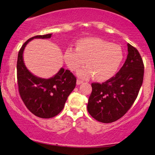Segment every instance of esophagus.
I'll list each match as a JSON object with an SVG mask.
<instances>
[{"instance_id":"34e87169","label":"esophagus","mask_w":155,"mask_h":155,"mask_svg":"<svg viewBox=\"0 0 155 155\" xmlns=\"http://www.w3.org/2000/svg\"><path fill=\"white\" fill-rule=\"evenodd\" d=\"M82 83H83V81H81V80H79V79L76 80V84L77 85L81 84H82Z\"/></svg>"}]
</instances>
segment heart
<instances>
[{"label":"heart","mask_w":155,"mask_h":155,"mask_svg":"<svg viewBox=\"0 0 155 155\" xmlns=\"http://www.w3.org/2000/svg\"><path fill=\"white\" fill-rule=\"evenodd\" d=\"M63 58L70 70L76 71L84 65V68L78 71L83 79L93 76L96 81H104L113 77L120 68L123 60V53L119 45L99 38H86L77 41L75 49L68 48Z\"/></svg>","instance_id":"b5f03b06"}]
</instances>
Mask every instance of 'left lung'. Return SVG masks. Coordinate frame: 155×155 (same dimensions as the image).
Returning a JSON list of instances; mask_svg holds the SVG:
<instances>
[{"label":"left lung","mask_w":155,"mask_h":155,"mask_svg":"<svg viewBox=\"0 0 155 155\" xmlns=\"http://www.w3.org/2000/svg\"><path fill=\"white\" fill-rule=\"evenodd\" d=\"M144 66L135 47L127 44V56L120 70L105 82L92 83L87 111L98 122L110 123L124 116L136 101L143 83Z\"/></svg>","instance_id":"8db88e82"}]
</instances>
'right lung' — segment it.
Segmentation results:
<instances>
[{
    "mask_svg": "<svg viewBox=\"0 0 155 155\" xmlns=\"http://www.w3.org/2000/svg\"><path fill=\"white\" fill-rule=\"evenodd\" d=\"M51 33L29 38L18 53L17 71L19 92L26 107L40 118L49 119L63 109L68 97L76 87V78L69 70L61 68L49 79L35 76L27 68L23 59L26 45L34 38H50Z\"/></svg>",
    "mask_w": 155,
    "mask_h": 155,
    "instance_id": "right-lung-1",
    "label": "right lung"
}]
</instances>
